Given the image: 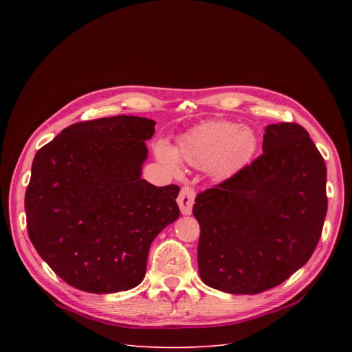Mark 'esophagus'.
Returning <instances> with one entry per match:
<instances>
[{"instance_id": "esophagus-1", "label": "esophagus", "mask_w": 352, "mask_h": 352, "mask_svg": "<svg viewBox=\"0 0 352 352\" xmlns=\"http://www.w3.org/2000/svg\"><path fill=\"white\" fill-rule=\"evenodd\" d=\"M195 202V190L189 186H184L177 197V204L184 216H189L192 212V207Z\"/></svg>"}]
</instances>
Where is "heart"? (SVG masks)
Wrapping results in <instances>:
<instances>
[{"label": "heart", "mask_w": 352, "mask_h": 352, "mask_svg": "<svg viewBox=\"0 0 352 352\" xmlns=\"http://www.w3.org/2000/svg\"><path fill=\"white\" fill-rule=\"evenodd\" d=\"M258 148V138L251 127L228 120L202 123L179 138L175 148L167 141H157L154 153L170 173L182 172V162L207 168L216 179H229L251 163Z\"/></svg>", "instance_id": "1"}]
</instances>
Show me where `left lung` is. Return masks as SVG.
Instances as JSON below:
<instances>
[{
    "label": "left lung",
    "instance_id": "left-lung-1",
    "mask_svg": "<svg viewBox=\"0 0 352 352\" xmlns=\"http://www.w3.org/2000/svg\"><path fill=\"white\" fill-rule=\"evenodd\" d=\"M263 154L195 198L199 278L235 295L285 282L310 260L327 212L326 164L296 123L265 126Z\"/></svg>",
    "mask_w": 352,
    "mask_h": 352
}]
</instances>
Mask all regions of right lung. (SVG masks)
<instances>
[{"label": "right lung", "instance_id": "1", "mask_svg": "<svg viewBox=\"0 0 352 352\" xmlns=\"http://www.w3.org/2000/svg\"><path fill=\"white\" fill-rule=\"evenodd\" d=\"M154 132L146 117H102L66 127L34 158L29 238L76 289L114 294L140 285L153 241L180 214L177 185L142 179Z\"/></svg>", "mask_w": 352, "mask_h": 352}]
</instances>
